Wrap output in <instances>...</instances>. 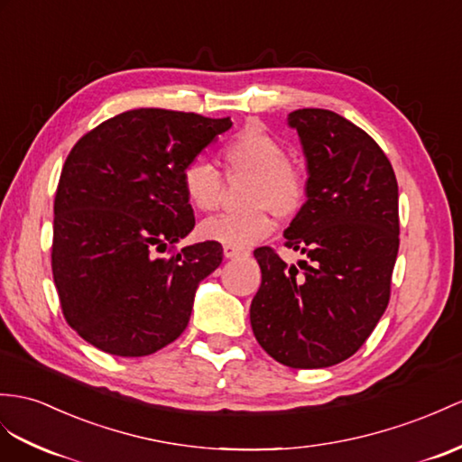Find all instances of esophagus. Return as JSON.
Here are the masks:
<instances>
[{
    "label": "esophagus",
    "instance_id": "34e87169",
    "mask_svg": "<svg viewBox=\"0 0 462 462\" xmlns=\"http://www.w3.org/2000/svg\"><path fill=\"white\" fill-rule=\"evenodd\" d=\"M223 254H225V258H246L251 253L246 249H237V246L223 245Z\"/></svg>",
    "mask_w": 462,
    "mask_h": 462
}]
</instances>
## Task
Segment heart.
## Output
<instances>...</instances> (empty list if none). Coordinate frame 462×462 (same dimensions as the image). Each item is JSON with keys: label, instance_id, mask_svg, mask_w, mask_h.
Masks as SVG:
<instances>
[{"label": "heart", "instance_id": "obj_1", "mask_svg": "<svg viewBox=\"0 0 462 462\" xmlns=\"http://www.w3.org/2000/svg\"><path fill=\"white\" fill-rule=\"evenodd\" d=\"M225 174L249 176L241 213H219L199 223L204 241L246 249L274 231L278 217H291L308 199V178L300 166L288 161L286 146L261 123L251 121L233 134L221 149ZM182 189L188 204L198 211L216 209L221 198V174L206 161H192L182 171Z\"/></svg>", "mask_w": 462, "mask_h": 462}]
</instances>
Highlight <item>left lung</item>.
<instances>
[{
    "mask_svg": "<svg viewBox=\"0 0 462 462\" xmlns=\"http://www.w3.org/2000/svg\"><path fill=\"white\" fill-rule=\"evenodd\" d=\"M308 199L284 231L310 258L288 266L254 251L263 282L251 303L258 345L291 368H325L355 355L390 300L400 246L398 182L376 141L329 109H296Z\"/></svg>",
    "mask_w": 462,
    "mask_h": 462,
    "instance_id": "1",
    "label": "left lung"
}]
</instances>
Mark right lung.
Returning <instances> with one entry per match:
<instances>
[{
	"label": "right lung",
	"instance_id": "add662e5",
	"mask_svg": "<svg viewBox=\"0 0 462 462\" xmlns=\"http://www.w3.org/2000/svg\"><path fill=\"white\" fill-rule=\"evenodd\" d=\"M231 119L141 107L86 133L54 198L52 276L70 328L99 351L146 356L178 339L219 243L168 256L194 229L182 171Z\"/></svg>",
	"mask_w": 462,
	"mask_h": 462
}]
</instances>
